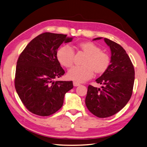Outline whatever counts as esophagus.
Wrapping results in <instances>:
<instances>
[{"label": "esophagus", "mask_w": 147, "mask_h": 147, "mask_svg": "<svg viewBox=\"0 0 147 147\" xmlns=\"http://www.w3.org/2000/svg\"><path fill=\"white\" fill-rule=\"evenodd\" d=\"M73 85H74V86H80V84L79 83H78V82H73Z\"/></svg>", "instance_id": "34e87169"}]
</instances>
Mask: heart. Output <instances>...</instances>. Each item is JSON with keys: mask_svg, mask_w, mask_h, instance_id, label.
<instances>
[{"mask_svg": "<svg viewBox=\"0 0 147 147\" xmlns=\"http://www.w3.org/2000/svg\"><path fill=\"white\" fill-rule=\"evenodd\" d=\"M78 52L86 54L82 66H74L69 70L67 78L76 82H84L93 76L104 74L111 64V57L107 52L102 51L99 46L92 42H83L77 45ZM57 59L62 66L69 68L73 64L74 52L70 46L65 45L59 48Z\"/></svg>", "mask_w": 147, "mask_h": 147, "instance_id": "b5f03b06", "label": "heart"}]
</instances>
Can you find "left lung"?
<instances>
[{
  "instance_id": "8db88e82",
  "label": "left lung",
  "mask_w": 147,
  "mask_h": 147,
  "mask_svg": "<svg viewBox=\"0 0 147 147\" xmlns=\"http://www.w3.org/2000/svg\"><path fill=\"white\" fill-rule=\"evenodd\" d=\"M104 41L111 51L110 66L96 80V83L103 85L102 88L89 85L85 98L90 112L100 118L112 116L127 104L132 95L135 82L134 66L125 50L108 38H105Z\"/></svg>"
}]
</instances>
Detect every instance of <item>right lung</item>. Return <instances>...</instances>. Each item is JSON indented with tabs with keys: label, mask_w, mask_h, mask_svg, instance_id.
I'll return each instance as SVG.
<instances>
[{
	"label": "right lung",
	"mask_w": 147,
	"mask_h": 147,
	"mask_svg": "<svg viewBox=\"0 0 147 147\" xmlns=\"http://www.w3.org/2000/svg\"><path fill=\"white\" fill-rule=\"evenodd\" d=\"M73 38L45 32L33 38L19 56L16 69V90L26 108L40 116H49L60 109L65 93L73 88L72 81H56L65 71L56 54L63 42Z\"/></svg>",
	"instance_id": "right-lung-1"
}]
</instances>
